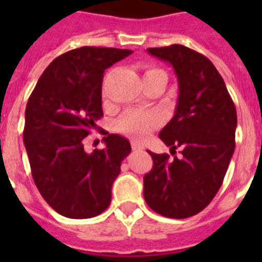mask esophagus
Segmentation results:
<instances>
[{
    "instance_id": "obj_1",
    "label": "esophagus",
    "mask_w": 262,
    "mask_h": 262,
    "mask_svg": "<svg viewBox=\"0 0 262 262\" xmlns=\"http://www.w3.org/2000/svg\"><path fill=\"white\" fill-rule=\"evenodd\" d=\"M132 148L135 149V151H141V149H144V144L139 143V141H132Z\"/></svg>"
}]
</instances>
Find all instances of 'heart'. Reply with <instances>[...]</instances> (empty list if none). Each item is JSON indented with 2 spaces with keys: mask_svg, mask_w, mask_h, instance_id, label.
<instances>
[{
  "mask_svg": "<svg viewBox=\"0 0 262 262\" xmlns=\"http://www.w3.org/2000/svg\"><path fill=\"white\" fill-rule=\"evenodd\" d=\"M152 72H159V69H149L145 72V75L152 73ZM159 121L158 114L152 113V111L132 108V110L125 111L119 117L115 123V127L119 133L129 136L132 139L143 140L159 125Z\"/></svg>",
  "mask_w": 262,
  "mask_h": 262,
  "instance_id": "b5f03b06",
  "label": "heart"
}]
</instances>
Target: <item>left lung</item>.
Listing matches in <instances>:
<instances>
[{
	"label": "left lung",
	"instance_id": "8db88e82",
	"mask_svg": "<svg viewBox=\"0 0 262 262\" xmlns=\"http://www.w3.org/2000/svg\"><path fill=\"white\" fill-rule=\"evenodd\" d=\"M168 62L178 80L174 117L159 139L182 156L149 155L154 167L144 175V199L159 215L185 219L211 203L223 183L235 149L236 110L213 63L182 45L148 49Z\"/></svg>",
	"mask_w": 262,
	"mask_h": 262
}]
</instances>
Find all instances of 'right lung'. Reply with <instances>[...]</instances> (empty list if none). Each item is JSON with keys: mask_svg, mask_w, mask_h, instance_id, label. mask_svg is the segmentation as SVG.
Returning a JSON list of instances; mask_svg holds the SVG:
<instances>
[{"mask_svg": "<svg viewBox=\"0 0 262 262\" xmlns=\"http://www.w3.org/2000/svg\"><path fill=\"white\" fill-rule=\"evenodd\" d=\"M132 53L94 46L68 51L46 68L28 99L23 136L32 178L46 203L65 217L90 219L110 205L130 143L107 133L104 148L88 154L83 141L103 117L104 71Z\"/></svg>", "mask_w": 262, "mask_h": 262, "instance_id": "1", "label": "right lung"}]
</instances>
